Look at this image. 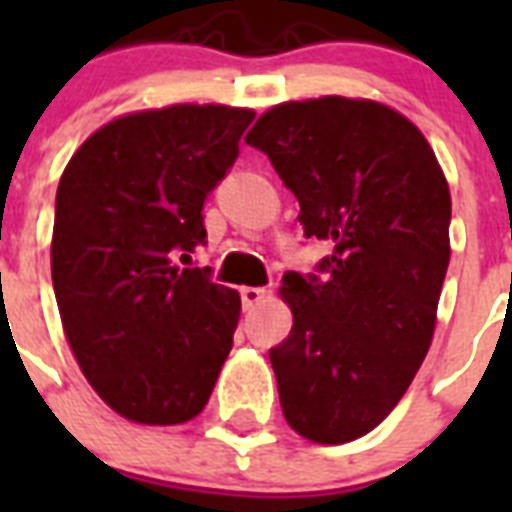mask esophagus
Wrapping results in <instances>:
<instances>
[{"instance_id":"34e87169","label":"esophagus","mask_w":512,"mask_h":512,"mask_svg":"<svg viewBox=\"0 0 512 512\" xmlns=\"http://www.w3.org/2000/svg\"><path fill=\"white\" fill-rule=\"evenodd\" d=\"M271 295L268 289L263 287H241V303H244V308H255V305H260L265 300V297Z\"/></svg>"}]
</instances>
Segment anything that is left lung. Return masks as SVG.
<instances>
[{"instance_id": "obj_1", "label": "left lung", "mask_w": 512, "mask_h": 512, "mask_svg": "<svg viewBox=\"0 0 512 512\" xmlns=\"http://www.w3.org/2000/svg\"><path fill=\"white\" fill-rule=\"evenodd\" d=\"M332 255L279 295L292 332L271 350L289 428L348 444L380 425L428 356L449 268L452 196L433 148L396 108L324 95L268 108L244 138Z\"/></svg>"}]
</instances>
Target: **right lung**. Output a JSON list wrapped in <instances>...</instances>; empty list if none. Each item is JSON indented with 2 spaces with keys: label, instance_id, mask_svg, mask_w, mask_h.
I'll return each mask as SVG.
<instances>
[{
  "label": "right lung",
  "instance_id": "obj_1",
  "mask_svg": "<svg viewBox=\"0 0 512 512\" xmlns=\"http://www.w3.org/2000/svg\"><path fill=\"white\" fill-rule=\"evenodd\" d=\"M252 119L220 103L132 111L92 132L60 175L50 249L60 321L92 390L124 420H193L231 353L239 292L177 255L207 239L201 207Z\"/></svg>",
  "mask_w": 512,
  "mask_h": 512
}]
</instances>
